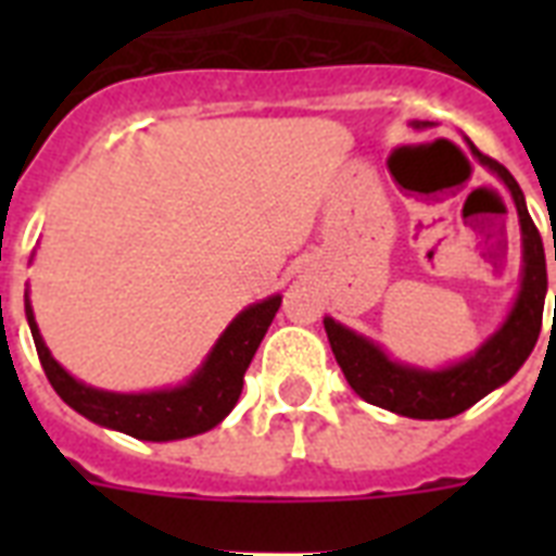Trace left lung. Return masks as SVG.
<instances>
[{
	"instance_id": "obj_1",
	"label": "left lung",
	"mask_w": 556,
	"mask_h": 556,
	"mask_svg": "<svg viewBox=\"0 0 556 556\" xmlns=\"http://www.w3.org/2000/svg\"><path fill=\"white\" fill-rule=\"evenodd\" d=\"M424 126L430 124L415 121L413 129H424ZM465 141L470 152L479 159V164L491 169L493 176L508 187L510 199L517 204L519 233H522L519 291L500 329L493 331L473 355L462 357L456 364L441 366V369H424V366L392 361L375 340L357 334V331H352L343 323L331 320V317H323L331 352L338 357L349 387L355 389L366 404H375L395 415H406V418L432 421V418H453V415L470 409L476 401H482L488 392L500 389L502 383H508L517 375L519 366L526 364L528 355L534 352L540 329H543V305L545 291H548L543 236L531 222L526 195L519 190L517 178L510 176L500 161L488 159V155L476 150L470 138H465Z\"/></svg>"
}]
</instances>
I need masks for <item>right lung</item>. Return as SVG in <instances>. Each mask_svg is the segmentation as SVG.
<instances>
[{"label":"right lung","instance_id":"add662e5","mask_svg":"<svg viewBox=\"0 0 556 556\" xmlns=\"http://www.w3.org/2000/svg\"><path fill=\"white\" fill-rule=\"evenodd\" d=\"M279 303H282V296L274 294L248 305L222 331V338L216 340V346L210 349L204 364L192 371L185 383L152 389V392H109V389L83 383L74 375H68L48 352L37 320H34L28 294H25V317H28L34 346H37L39 364L46 369V378L51 380L56 395L63 397L74 413H80L83 418H89L100 427L126 432L132 439L176 441L213 430L216 424H222L230 415V409L242 395L244 371L251 366L270 320L277 317Z\"/></svg>","mask_w":556,"mask_h":556}]
</instances>
